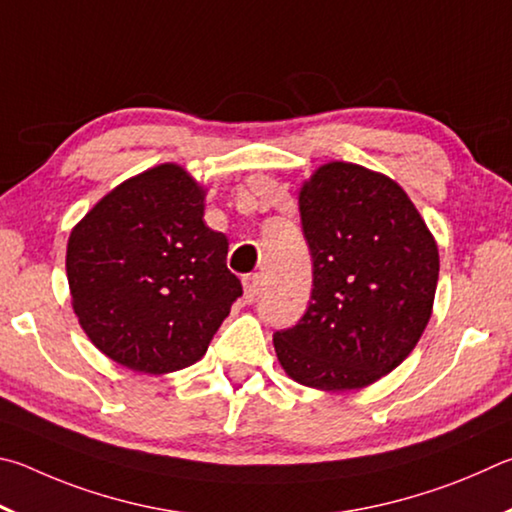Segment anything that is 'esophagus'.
Masks as SVG:
<instances>
[{
  "mask_svg": "<svg viewBox=\"0 0 512 512\" xmlns=\"http://www.w3.org/2000/svg\"><path fill=\"white\" fill-rule=\"evenodd\" d=\"M242 285H245V301L254 303L258 297V290H261V276L258 274H249L242 279Z\"/></svg>",
  "mask_w": 512,
  "mask_h": 512,
  "instance_id": "1",
  "label": "esophagus"
}]
</instances>
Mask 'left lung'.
I'll list each match as a JSON object with an SVG mask.
<instances>
[{
	"mask_svg": "<svg viewBox=\"0 0 512 512\" xmlns=\"http://www.w3.org/2000/svg\"><path fill=\"white\" fill-rule=\"evenodd\" d=\"M312 294L297 326L276 330L279 362L321 391L369 387L414 351L432 317L438 247L387 175L330 161L299 193Z\"/></svg>",
	"mask_w": 512,
	"mask_h": 512,
	"instance_id": "8db88e82",
	"label": "left lung"
}]
</instances>
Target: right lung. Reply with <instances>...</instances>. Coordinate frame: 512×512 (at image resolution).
<instances>
[{"instance_id":"add662e5","label":"right lung","mask_w":512,"mask_h":512,"mask_svg":"<svg viewBox=\"0 0 512 512\" xmlns=\"http://www.w3.org/2000/svg\"><path fill=\"white\" fill-rule=\"evenodd\" d=\"M204 188L161 164L107 193L69 236L67 279L98 351L161 375L195 364L242 294L229 240L204 224Z\"/></svg>"}]
</instances>
